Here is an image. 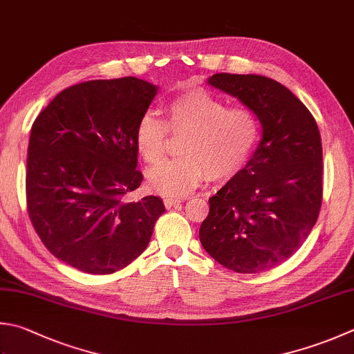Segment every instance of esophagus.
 <instances>
[{
    "label": "esophagus",
    "mask_w": 354,
    "mask_h": 354,
    "mask_svg": "<svg viewBox=\"0 0 354 354\" xmlns=\"http://www.w3.org/2000/svg\"><path fill=\"white\" fill-rule=\"evenodd\" d=\"M182 203H183V200H178V198H169V197L165 198L166 208H172V206H180Z\"/></svg>",
    "instance_id": "esophagus-1"
}]
</instances>
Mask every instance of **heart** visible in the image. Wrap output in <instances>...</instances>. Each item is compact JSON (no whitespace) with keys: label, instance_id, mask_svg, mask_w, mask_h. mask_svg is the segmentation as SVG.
Segmentation results:
<instances>
[{"label":"heart","instance_id":"1","mask_svg":"<svg viewBox=\"0 0 354 354\" xmlns=\"http://www.w3.org/2000/svg\"><path fill=\"white\" fill-rule=\"evenodd\" d=\"M168 123L154 112L140 120L136 145L146 162L163 157L169 129L186 134L180 145L182 157L165 160L148 169V185L165 197L191 194L203 178L230 177L242 168L259 140V120L246 108H228L203 89H192L166 106Z\"/></svg>","mask_w":354,"mask_h":354}]
</instances>
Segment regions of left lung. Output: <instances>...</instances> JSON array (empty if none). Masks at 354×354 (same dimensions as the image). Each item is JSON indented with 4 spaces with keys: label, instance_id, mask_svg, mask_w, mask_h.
Instances as JSON below:
<instances>
[{
    "label": "left lung",
    "instance_id": "8db88e82",
    "mask_svg": "<svg viewBox=\"0 0 354 354\" xmlns=\"http://www.w3.org/2000/svg\"><path fill=\"white\" fill-rule=\"evenodd\" d=\"M208 84L254 112L262 138L216 196L198 237L225 268L266 271L301 248L322 205V143L315 117L283 84L263 75L214 73Z\"/></svg>",
    "mask_w": 354,
    "mask_h": 354
}]
</instances>
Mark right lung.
Returning a JSON list of instances; mask_svg holds the SVG:
<instances>
[{
  "instance_id": "1",
  "label": "right lung",
  "mask_w": 354,
  "mask_h": 354,
  "mask_svg": "<svg viewBox=\"0 0 354 354\" xmlns=\"http://www.w3.org/2000/svg\"><path fill=\"white\" fill-rule=\"evenodd\" d=\"M158 86L136 77L64 89L39 112L28 148L33 228L57 259L89 274L128 266L148 246L162 198L123 202L143 176L136 129Z\"/></svg>"
}]
</instances>
